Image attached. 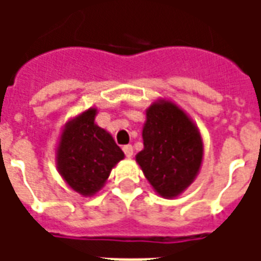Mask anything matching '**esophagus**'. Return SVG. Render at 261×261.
Masks as SVG:
<instances>
[{"label": "esophagus", "mask_w": 261, "mask_h": 261, "mask_svg": "<svg viewBox=\"0 0 261 261\" xmlns=\"http://www.w3.org/2000/svg\"><path fill=\"white\" fill-rule=\"evenodd\" d=\"M123 152H124V155L127 158H131L134 151H133V147H131V145H124V147H123Z\"/></svg>", "instance_id": "34e87169"}]
</instances>
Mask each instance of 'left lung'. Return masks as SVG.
Wrapping results in <instances>:
<instances>
[{"instance_id": "8db88e82", "label": "left lung", "mask_w": 261, "mask_h": 261, "mask_svg": "<svg viewBox=\"0 0 261 261\" xmlns=\"http://www.w3.org/2000/svg\"><path fill=\"white\" fill-rule=\"evenodd\" d=\"M137 162L162 197L179 196L196 177L202 159L200 133L176 105L153 103L142 130Z\"/></svg>"}]
</instances>
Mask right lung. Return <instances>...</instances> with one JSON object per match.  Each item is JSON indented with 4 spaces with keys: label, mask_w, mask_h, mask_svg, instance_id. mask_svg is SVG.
I'll use <instances>...</instances> for the list:
<instances>
[{
    "label": "right lung",
    "mask_w": 261,
    "mask_h": 261,
    "mask_svg": "<svg viewBox=\"0 0 261 261\" xmlns=\"http://www.w3.org/2000/svg\"><path fill=\"white\" fill-rule=\"evenodd\" d=\"M95 109H89L67 124L57 149L61 176L72 190L92 196L103 186L110 170L124 153L113 137L95 124Z\"/></svg>",
    "instance_id": "right-lung-1"
}]
</instances>
